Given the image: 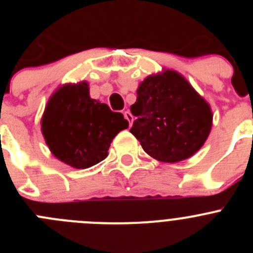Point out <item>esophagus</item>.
I'll use <instances>...</instances> for the list:
<instances>
[{"instance_id": "esophagus-1", "label": "esophagus", "mask_w": 253, "mask_h": 253, "mask_svg": "<svg viewBox=\"0 0 253 253\" xmlns=\"http://www.w3.org/2000/svg\"><path fill=\"white\" fill-rule=\"evenodd\" d=\"M124 118L126 120H128V123H129V125H131L133 124V115H131L130 113H129L128 110L126 111H124Z\"/></svg>"}]
</instances>
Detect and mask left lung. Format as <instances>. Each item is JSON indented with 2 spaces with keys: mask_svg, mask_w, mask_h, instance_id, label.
Listing matches in <instances>:
<instances>
[{
  "mask_svg": "<svg viewBox=\"0 0 253 253\" xmlns=\"http://www.w3.org/2000/svg\"><path fill=\"white\" fill-rule=\"evenodd\" d=\"M135 120L130 133L144 152L161 162H180L202 148L213 114L194 87L176 71L148 76L130 106Z\"/></svg>",
  "mask_w": 253,
  "mask_h": 253,
  "instance_id": "1",
  "label": "left lung"
}]
</instances>
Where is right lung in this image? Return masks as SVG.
Here are the masks:
<instances>
[{
	"instance_id": "obj_1",
	"label": "right lung",
	"mask_w": 253,
	"mask_h": 253,
	"mask_svg": "<svg viewBox=\"0 0 253 253\" xmlns=\"http://www.w3.org/2000/svg\"><path fill=\"white\" fill-rule=\"evenodd\" d=\"M123 114L91 99L88 84L59 87L46 104L42 133L54 157L75 169H88L107 157L115 135L128 128Z\"/></svg>"
}]
</instances>
